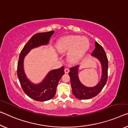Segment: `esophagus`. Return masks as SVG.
<instances>
[{
	"label": "esophagus",
	"mask_w": 128,
	"mask_h": 128,
	"mask_svg": "<svg viewBox=\"0 0 128 128\" xmlns=\"http://www.w3.org/2000/svg\"><path fill=\"white\" fill-rule=\"evenodd\" d=\"M64 72H65V73H68V72H69V69L68 68H64Z\"/></svg>",
	"instance_id": "34e87169"
}]
</instances>
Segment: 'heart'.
<instances>
[{
  "label": "heart",
  "mask_w": 128,
  "mask_h": 128,
  "mask_svg": "<svg viewBox=\"0 0 128 128\" xmlns=\"http://www.w3.org/2000/svg\"><path fill=\"white\" fill-rule=\"evenodd\" d=\"M89 48V42L86 37L79 35H70L61 38L56 44L60 53L69 52L68 60L72 64L79 62Z\"/></svg>",
  "instance_id": "b5f03b06"
}]
</instances>
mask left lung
<instances>
[{
  "label": "left lung",
  "instance_id": "obj_1",
  "mask_svg": "<svg viewBox=\"0 0 128 128\" xmlns=\"http://www.w3.org/2000/svg\"><path fill=\"white\" fill-rule=\"evenodd\" d=\"M91 56L99 60L102 68L101 78L96 86L88 87L81 83L78 76L79 65L71 68L70 72H68L72 94L80 100H88L95 97L101 91L107 82L108 60L103 48L96 41L95 42V49L92 53Z\"/></svg>",
  "mask_w": 128,
  "mask_h": 128
}]
</instances>
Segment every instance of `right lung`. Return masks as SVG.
Instances as JSON below:
<instances>
[{"label":"right lung","instance_id":"1","mask_svg":"<svg viewBox=\"0 0 128 128\" xmlns=\"http://www.w3.org/2000/svg\"><path fill=\"white\" fill-rule=\"evenodd\" d=\"M54 33V31H51L34 35L26 44L19 55L17 75L20 85L29 97L37 101H46L54 97L59 80L64 74V67L50 71L42 82L35 84L31 82L26 75L24 59L32 49L48 44L51 36Z\"/></svg>","mask_w":128,"mask_h":128}]
</instances>
